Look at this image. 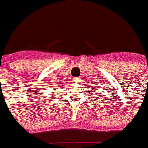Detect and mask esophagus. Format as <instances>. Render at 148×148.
Masks as SVG:
<instances>
[{
  "instance_id": "obj_1",
  "label": "esophagus",
  "mask_w": 148,
  "mask_h": 148,
  "mask_svg": "<svg viewBox=\"0 0 148 148\" xmlns=\"http://www.w3.org/2000/svg\"><path fill=\"white\" fill-rule=\"evenodd\" d=\"M73 79H74V82H79V81L81 80V79H80V77H74V78H73Z\"/></svg>"
}]
</instances>
